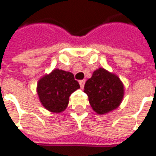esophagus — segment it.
I'll return each instance as SVG.
<instances>
[{"instance_id":"esophagus-1","label":"esophagus","mask_w":156,"mask_h":156,"mask_svg":"<svg viewBox=\"0 0 156 156\" xmlns=\"http://www.w3.org/2000/svg\"><path fill=\"white\" fill-rule=\"evenodd\" d=\"M79 85H80V87L83 89V88H84V86H85V80H80V81H79Z\"/></svg>"}]
</instances>
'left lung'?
I'll list each match as a JSON object with an SVG mask.
<instances>
[{
  "label": "left lung",
  "mask_w": 156,
  "mask_h": 156,
  "mask_svg": "<svg viewBox=\"0 0 156 156\" xmlns=\"http://www.w3.org/2000/svg\"><path fill=\"white\" fill-rule=\"evenodd\" d=\"M84 92L94 111L98 115H104L120 106L124 95V87L118 76L104 68H99L86 82Z\"/></svg>",
  "instance_id": "1"
}]
</instances>
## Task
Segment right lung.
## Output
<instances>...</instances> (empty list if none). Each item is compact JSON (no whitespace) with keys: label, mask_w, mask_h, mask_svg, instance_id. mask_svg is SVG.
Here are the masks:
<instances>
[{"label":"right lung","mask_w":156,"mask_h":156,"mask_svg":"<svg viewBox=\"0 0 156 156\" xmlns=\"http://www.w3.org/2000/svg\"><path fill=\"white\" fill-rule=\"evenodd\" d=\"M79 87L71 72L55 69L39 79L37 94L46 109L53 113H61L66 109L70 94Z\"/></svg>","instance_id":"1"}]
</instances>
